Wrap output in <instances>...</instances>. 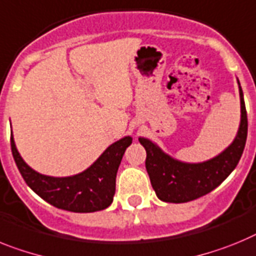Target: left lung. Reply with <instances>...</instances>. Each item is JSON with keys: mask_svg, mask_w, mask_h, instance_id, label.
I'll list each match as a JSON object with an SVG mask.
<instances>
[{"mask_svg": "<svg viewBox=\"0 0 256 256\" xmlns=\"http://www.w3.org/2000/svg\"><path fill=\"white\" fill-rule=\"evenodd\" d=\"M241 120L234 139L223 152L208 161L184 162L174 158L148 138H139L146 152V168L161 201L183 204L208 194L226 180L241 158L248 138V114L240 81Z\"/></svg>", "mask_w": 256, "mask_h": 256, "instance_id": "left-lung-1", "label": "left lung"}]
</instances>
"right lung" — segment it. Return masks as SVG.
Here are the masks:
<instances>
[{
	"label": "right lung",
	"mask_w": 256,
	"mask_h": 256,
	"mask_svg": "<svg viewBox=\"0 0 256 256\" xmlns=\"http://www.w3.org/2000/svg\"><path fill=\"white\" fill-rule=\"evenodd\" d=\"M132 138L124 136L110 144L86 170L70 176H50L33 170L15 146L11 131V152L22 176L30 190L58 208L72 212H94L112 204L116 175L126 148Z\"/></svg>",
	"instance_id": "add662e5"
}]
</instances>
